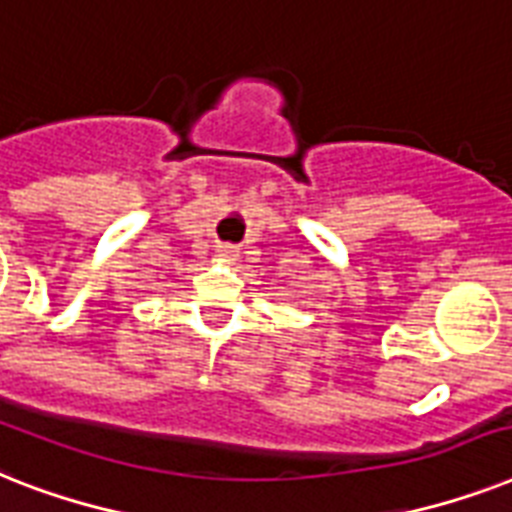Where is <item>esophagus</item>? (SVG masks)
Returning <instances> with one entry per match:
<instances>
[{"mask_svg":"<svg viewBox=\"0 0 512 512\" xmlns=\"http://www.w3.org/2000/svg\"><path fill=\"white\" fill-rule=\"evenodd\" d=\"M236 255H239V249L234 244H218V257H223V260H236Z\"/></svg>","mask_w":512,"mask_h":512,"instance_id":"esophagus-1","label":"esophagus"}]
</instances>
